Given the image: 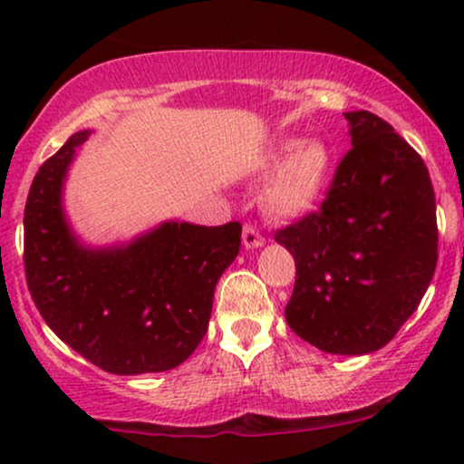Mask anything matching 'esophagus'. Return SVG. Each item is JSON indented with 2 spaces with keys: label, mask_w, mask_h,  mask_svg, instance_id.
<instances>
[{
  "label": "esophagus",
  "mask_w": 464,
  "mask_h": 464,
  "mask_svg": "<svg viewBox=\"0 0 464 464\" xmlns=\"http://www.w3.org/2000/svg\"><path fill=\"white\" fill-rule=\"evenodd\" d=\"M242 242H244V246H246V248H257V246H262V244H264V237H262V233L257 231V227L244 225Z\"/></svg>",
  "instance_id": "esophagus-1"
}]
</instances>
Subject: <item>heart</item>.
I'll return each instance as SVG.
<instances>
[{
  "label": "heart",
  "mask_w": 464,
  "mask_h": 464,
  "mask_svg": "<svg viewBox=\"0 0 464 464\" xmlns=\"http://www.w3.org/2000/svg\"><path fill=\"white\" fill-rule=\"evenodd\" d=\"M284 159L285 163L266 189V207L270 214L296 216L321 198L332 168V154L321 141L290 140L276 148L270 161L279 163Z\"/></svg>",
  "instance_id": "b5f03b06"
}]
</instances>
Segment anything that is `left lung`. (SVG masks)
<instances>
[{
	"instance_id": "left-lung-1",
	"label": "left lung",
	"mask_w": 464,
	"mask_h": 464,
	"mask_svg": "<svg viewBox=\"0 0 464 464\" xmlns=\"http://www.w3.org/2000/svg\"><path fill=\"white\" fill-rule=\"evenodd\" d=\"M351 150L321 207L275 239L296 264L285 321L327 353L382 349L412 316L439 259L436 200L420 154L369 111L344 113Z\"/></svg>"
}]
</instances>
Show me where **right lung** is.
I'll return each instance as SVG.
<instances>
[{
  "label": "right lung",
  "mask_w": 464,
  "mask_h": 464,
  "mask_svg": "<svg viewBox=\"0 0 464 464\" xmlns=\"http://www.w3.org/2000/svg\"><path fill=\"white\" fill-rule=\"evenodd\" d=\"M89 130L41 165L24 214V266L36 310L63 343L115 375L183 364L205 338L214 290L242 225L165 222L121 248H84L61 207L63 179Z\"/></svg>",
  "instance_id": "1"
}]
</instances>
